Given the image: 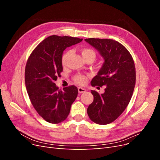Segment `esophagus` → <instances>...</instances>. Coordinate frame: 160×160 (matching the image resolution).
Instances as JSON below:
<instances>
[{
    "label": "esophagus",
    "mask_w": 160,
    "mask_h": 160,
    "mask_svg": "<svg viewBox=\"0 0 160 160\" xmlns=\"http://www.w3.org/2000/svg\"><path fill=\"white\" fill-rule=\"evenodd\" d=\"M78 91L79 93H83L86 91V89L83 88H78Z\"/></svg>",
    "instance_id": "obj_1"
}]
</instances>
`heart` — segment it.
I'll list each match as a JSON object with an SVG mask.
<instances>
[{
	"label": "heart",
	"mask_w": 160,
	"mask_h": 160,
	"mask_svg": "<svg viewBox=\"0 0 160 160\" xmlns=\"http://www.w3.org/2000/svg\"><path fill=\"white\" fill-rule=\"evenodd\" d=\"M81 52L82 57H83V59H87V58H92L93 60L95 59V53L93 50L91 49H88V48H84V49H82L81 50ZM71 55V51H70V50L65 51L63 54H62V57H61V64L63 67L67 65ZM75 81L77 82V83L83 85L85 83L86 78L83 75H77L75 77Z\"/></svg>",
	"instance_id": "1"
}]
</instances>
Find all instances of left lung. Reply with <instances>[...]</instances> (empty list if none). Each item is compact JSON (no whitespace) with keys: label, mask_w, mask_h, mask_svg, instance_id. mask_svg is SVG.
I'll return each mask as SVG.
<instances>
[{"label":"left lung","mask_w":160,"mask_h":160,"mask_svg":"<svg viewBox=\"0 0 160 160\" xmlns=\"http://www.w3.org/2000/svg\"><path fill=\"white\" fill-rule=\"evenodd\" d=\"M104 60L98 74L91 81L92 86H106L104 93L91 91L93 103L88 114L95 123L113 122L127 108L135 85V67L133 58L123 45L113 39L86 38Z\"/></svg>","instance_id":"1"}]
</instances>
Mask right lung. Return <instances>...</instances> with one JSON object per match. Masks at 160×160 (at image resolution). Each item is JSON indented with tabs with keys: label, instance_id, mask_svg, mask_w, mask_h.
I'll return each mask as SVG.
<instances>
[{
	"label": "right lung",
	"instance_id": "1",
	"mask_svg": "<svg viewBox=\"0 0 160 160\" xmlns=\"http://www.w3.org/2000/svg\"><path fill=\"white\" fill-rule=\"evenodd\" d=\"M83 39L52 35L46 38L32 52L25 67V85L34 108L46 122L59 123L69 115L78 89L74 85L59 89L55 85L62 71L61 57L67 47Z\"/></svg>",
	"mask_w": 160,
	"mask_h": 160
}]
</instances>
